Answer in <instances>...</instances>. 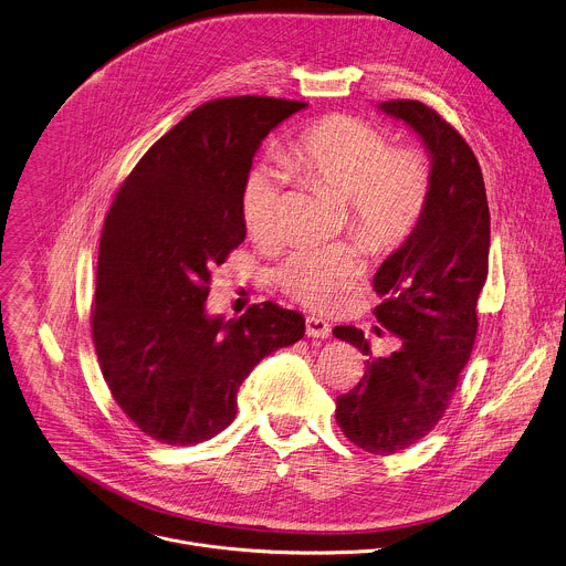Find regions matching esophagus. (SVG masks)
<instances>
[{
	"label": "esophagus",
	"mask_w": 566,
	"mask_h": 566,
	"mask_svg": "<svg viewBox=\"0 0 566 566\" xmlns=\"http://www.w3.org/2000/svg\"><path fill=\"white\" fill-rule=\"evenodd\" d=\"M305 333L307 337H315V339H326L331 337V324L322 317H305Z\"/></svg>",
	"instance_id": "esophagus-1"
}]
</instances>
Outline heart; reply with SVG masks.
<instances>
[{"mask_svg": "<svg viewBox=\"0 0 566 566\" xmlns=\"http://www.w3.org/2000/svg\"><path fill=\"white\" fill-rule=\"evenodd\" d=\"M283 166L303 181H315L346 198L348 224L373 251L402 244L416 229L427 193L424 161L409 150H391L370 123L333 114L315 120L290 144ZM285 172L274 164L251 168L242 184L240 211L251 240L270 247L283 238ZM357 242H303L276 265V283L310 307H335L364 276Z\"/></svg>", "mask_w": 566, "mask_h": 566, "instance_id": "b5f03b06", "label": "heart"}]
</instances>
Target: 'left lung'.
<instances>
[{
    "label": "left lung",
    "instance_id": "8db88e82",
    "mask_svg": "<svg viewBox=\"0 0 566 566\" xmlns=\"http://www.w3.org/2000/svg\"><path fill=\"white\" fill-rule=\"evenodd\" d=\"M378 109L407 123L431 161L416 229L373 276V290L382 296L375 317L400 348L373 357L359 328L333 331L368 355L359 385L337 398V424L357 448L387 457L427 436L457 391L476 339L490 211L481 166L446 118L420 101H387Z\"/></svg>",
    "mask_w": 566,
    "mask_h": 566
}]
</instances>
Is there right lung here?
I'll return each mask as SVG.
<instances>
[{
    "label": "right lung",
    "instance_id": "1",
    "mask_svg": "<svg viewBox=\"0 0 566 566\" xmlns=\"http://www.w3.org/2000/svg\"><path fill=\"white\" fill-rule=\"evenodd\" d=\"M301 101L218 98L168 130L123 181L103 224L92 335L112 398L144 433L198 446L235 418L263 357L296 344L305 319L272 301L209 315L211 270L244 235L251 159Z\"/></svg>",
    "mask_w": 566,
    "mask_h": 566
}]
</instances>
